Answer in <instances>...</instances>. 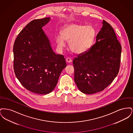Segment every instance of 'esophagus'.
Wrapping results in <instances>:
<instances>
[{
	"label": "esophagus",
	"instance_id": "esophagus-1",
	"mask_svg": "<svg viewBox=\"0 0 133 133\" xmlns=\"http://www.w3.org/2000/svg\"><path fill=\"white\" fill-rule=\"evenodd\" d=\"M66 62H67V63H71V62H72V60H71V59L70 58H66Z\"/></svg>",
	"mask_w": 133,
	"mask_h": 133
}]
</instances>
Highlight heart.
<instances>
[{
  "label": "heart",
  "instance_id": "1",
  "mask_svg": "<svg viewBox=\"0 0 133 133\" xmlns=\"http://www.w3.org/2000/svg\"><path fill=\"white\" fill-rule=\"evenodd\" d=\"M96 37L95 29L91 25L71 23L65 26L61 35L56 37V42L59 49H62L68 42L70 51L77 55L86 52L93 44Z\"/></svg>",
  "mask_w": 133,
  "mask_h": 133
}]
</instances>
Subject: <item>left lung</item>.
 Listing matches in <instances>:
<instances>
[{"mask_svg": "<svg viewBox=\"0 0 133 133\" xmlns=\"http://www.w3.org/2000/svg\"><path fill=\"white\" fill-rule=\"evenodd\" d=\"M95 44L73 61L74 81L83 93L101 92L113 81L118 74L122 47L112 27L102 22Z\"/></svg>", "mask_w": 133, "mask_h": 133, "instance_id": "obj_1", "label": "left lung"}]
</instances>
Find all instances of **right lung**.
Returning a JSON list of instances; mask_svg holds the SVG:
<instances>
[{
	"label": "right lung",
	"instance_id": "1",
	"mask_svg": "<svg viewBox=\"0 0 133 133\" xmlns=\"http://www.w3.org/2000/svg\"><path fill=\"white\" fill-rule=\"evenodd\" d=\"M50 17L33 20L20 32L13 45V68L22 85L33 93H50L66 67L62 55L53 52L42 27Z\"/></svg>",
	"mask_w": 133,
	"mask_h": 133
}]
</instances>
